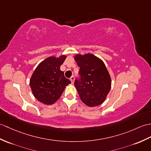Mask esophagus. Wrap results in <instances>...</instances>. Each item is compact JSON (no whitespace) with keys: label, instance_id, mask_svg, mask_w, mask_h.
Here are the masks:
<instances>
[{"label":"esophagus","instance_id":"1","mask_svg":"<svg viewBox=\"0 0 151 151\" xmlns=\"http://www.w3.org/2000/svg\"><path fill=\"white\" fill-rule=\"evenodd\" d=\"M70 80H71V82L72 83H74V80H75V77L74 76H71V78H70Z\"/></svg>","mask_w":151,"mask_h":151}]
</instances>
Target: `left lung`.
Instances as JSON below:
<instances>
[{
	"label": "left lung",
	"instance_id": "obj_1",
	"mask_svg": "<svg viewBox=\"0 0 151 151\" xmlns=\"http://www.w3.org/2000/svg\"><path fill=\"white\" fill-rule=\"evenodd\" d=\"M75 60L80 67V78L75 86L80 99L89 107L100 106L111 89V79L106 66L93 54L76 55Z\"/></svg>",
	"mask_w": 151,
	"mask_h": 151
}]
</instances>
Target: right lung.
Returning <instances> with one entry per match:
<instances>
[{
	"label": "right lung",
	"instance_id": "add662e5",
	"mask_svg": "<svg viewBox=\"0 0 151 151\" xmlns=\"http://www.w3.org/2000/svg\"><path fill=\"white\" fill-rule=\"evenodd\" d=\"M65 55L50 57L40 62L31 77L29 84L33 96L45 105L53 104L61 96L71 81L60 71Z\"/></svg>",
	"mask_w": 151,
	"mask_h": 151
}]
</instances>
